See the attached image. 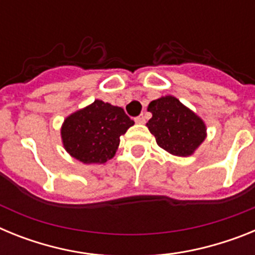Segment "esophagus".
<instances>
[{"instance_id":"obj_1","label":"esophagus","mask_w":255,"mask_h":255,"mask_svg":"<svg viewBox=\"0 0 255 255\" xmlns=\"http://www.w3.org/2000/svg\"><path fill=\"white\" fill-rule=\"evenodd\" d=\"M135 120V123L136 124H139V125H141V124H144L145 123V117H144V115L141 114V115H139V116H136L134 119Z\"/></svg>"}]
</instances>
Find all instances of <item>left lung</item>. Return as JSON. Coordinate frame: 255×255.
<instances>
[{
    "label": "left lung",
    "instance_id": "left-lung-1",
    "mask_svg": "<svg viewBox=\"0 0 255 255\" xmlns=\"http://www.w3.org/2000/svg\"><path fill=\"white\" fill-rule=\"evenodd\" d=\"M148 111L152 119L147 128L159 147L171 154L189 157L207 138L204 121L176 97L164 96L152 101Z\"/></svg>",
    "mask_w": 255,
    "mask_h": 255
}]
</instances>
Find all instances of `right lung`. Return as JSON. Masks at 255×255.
<instances>
[{"label": "right lung", "mask_w": 255, "mask_h": 255, "mask_svg": "<svg viewBox=\"0 0 255 255\" xmlns=\"http://www.w3.org/2000/svg\"><path fill=\"white\" fill-rule=\"evenodd\" d=\"M132 125L123 108L96 100L65 119L61 139L73 158L85 164L105 163L116 154L120 136Z\"/></svg>", "instance_id": "obj_1"}]
</instances>
